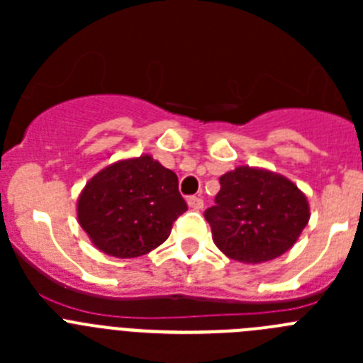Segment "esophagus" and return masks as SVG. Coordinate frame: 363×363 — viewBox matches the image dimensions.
I'll list each match as a JSON object with an SVG mask.
<instances>
[{
	"instance_id": "esophagus-1",
	"label": "esophagus",
	"mask_w": 363,
	"mask_h": 363,
	"mask_svg": "<svg viewBox=\"0 0 363 363\" xmlns=\"http://www.w3.org/2000/svg\"><path fill=\"white\" fill-rule=\"evenodd\" d=\"M187 203H189V207H191V209H194V211L203 209V200H201L200 196H191L187 200Z\"/></svg>"
}]
</instances>
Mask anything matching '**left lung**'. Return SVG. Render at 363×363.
<instances>
[{"label":"left lung","mask_w":363,"mask_h":363,"mask_svg":"<svg viewBox=\"0 0 363 363\" xmlns=\"http://www.w3.org/2000/svg\"><path fill=\"white\" fill-rule=\"evenodd\" d=\"M220 185L205 220L229 258L264 264L289 251L306 229L309 201L289 178L242 165L221 176Z\"/></svg>","instance_id":"8db88e82"}]
</instances>
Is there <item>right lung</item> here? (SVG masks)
Wrapping results in <instances>:
<instances>
[{
    "label": "right lung",
    "mask_w": 363,
    "mask_h": 363,
    "mask_svg": "<svg viewBox=\"0 0 363 363\" xmlns=\"http://www.w3.org/2000/svg\"><path fill=\"white\" fill-rule=\"evenodd\" d=\"M185 211L178 176L150 154L101 169L78 198L82 229L96 249L116 258H136L162 245Z\"/></svg>",
    "instance_id": "1"
}]
</instances>
